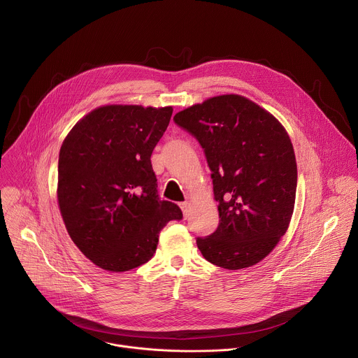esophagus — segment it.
I'll return each instance as SVG.
<instances>
[{
  "instance_id": "esophagus-1",
  "label": "esophagus",
  "mask_w": 358,
  "mask_h": 358,
  "mask_svg": "<svg viewBox=\"0 0 358 358\" xmlns=\"http://www.w3.org/2000/svg\"><path fill=\"white\" fill-rule=\"evenodd\" d=\"M180 207H181V210H182L184 218H187L188 214H189V203H188V202H182V203H180Z\"/></svg>"
}]
</instances>
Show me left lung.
<instances>
[{"label":"left lung","instance_id":"left-lung-1","mask_svg":"<svg viewBox=\"0 0 358 358\" xmlns=\"http://www.w3.org/2000/svg\"><path fill=\"white\" fill-rule=\"evenodd\" d=\"M196 137L213 171L217 231L198 238L213 265L239 271L257 265L286 234L296 199L297 166L283 124L250 99L214 96L174 116Z\"/></svg>","mask_w":358,"mask_h":358}]
</instances>
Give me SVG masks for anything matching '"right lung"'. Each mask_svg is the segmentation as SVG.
Here are the masks:
<instances>
[{
  "label": "right lung",
  "mask_w": 358,
  "mask_h": 358,
  "mask_svg": "<svg viewBox=\"0 0 358 358\" xmlns=\"http://www.w3.org/2000/svg\"><path fill=\"white\" fill-rule=\"evenodd\" d=\"M173 106L105 105L85 115L65 137L58 162V206L85 257L108 272H126L156 253L160 231L181 220L160 201L151 152Z\"/></svg>",
  "instance_id": "add662e5"
}]
</instances>
